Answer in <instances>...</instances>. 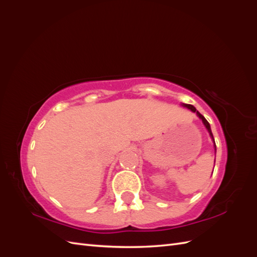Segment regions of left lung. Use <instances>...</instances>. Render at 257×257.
<instances>
[{
  "label": "left lung",
  "mask_w": 257,
  "mask_h": 257,
  "mask_svg": "<svg viewBox=\"0 0 257 257\" xmlns=\"http://www.w3.org/2000/svg\"><path fill=\"white\" fill-rule=\"evenodd\" d=\"M184 107H186V108H189V109L190 110H192L193 112H196L197 113V115L199 116V118L201 119V120H203V122H204V124H205V126L207 127V130H208V132H209V134H210V136H211L212 137V139H213V135H212V132H211V128H210V124H209V122L205 119V116L203 115V114H200L197 110H196V108L195 107H194L193 105H190V104H184L183 105ZM213 142H214V139H213Z\"/></svg>",
  "instance_id": "8db88e82"
}]
</instances>
